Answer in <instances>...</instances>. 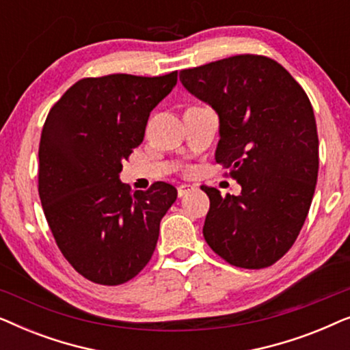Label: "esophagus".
Listing matches in <instances>:
<instances>
[{
	"label": "esophagus",
	"mask_w": 350,
	"mask_h": 350,
	"mask_svg": "<svg viewBox=\"0 0 350 350\" xmlns=\"http://www.w3.org/2000/svg\"><path fill=\"white\" fill-rule=\"evenodd\" d=\"M193 189L194 188L191 185H180L178 189H176V191H178V198H185V196L189 194Z\"/></svg>",
	"instance_id": "esophagus-1"
}]
</instances>
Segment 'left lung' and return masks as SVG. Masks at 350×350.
<instances>
[{"label": "left lung", "instance_id": "8db88e82", "mask_svg": "<svg viewBox=\"0 0 350 350\" xmlns=\"http://www.w3.org/2000/svg\"><path fill=\"white\" fill-rule=\"evenodd\" d=\"M180 81L218 114L215 159L242 188L239 196H221L202 186L210 199L205 242L232 266L274 265L298 237L317 183L319 137L308 95L262 55L183 70Z\"/></svg>", "mask_w": 350, "mask_h": 350}]
</instances>
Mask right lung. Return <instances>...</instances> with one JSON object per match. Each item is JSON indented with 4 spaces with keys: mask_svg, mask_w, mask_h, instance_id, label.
I'll return each instance as SVG.
<instances>
[{
    "mask_svg": "<svg viewBox=\"0 0 350 350\" xmlns=\"http://www.w3.org/2000/svg\"><path fill=\"white\" fill-rule=\"evenodd\" d=\"M175 85L176 71L85 78L47 114L38 154L42 210L60 252L95 284L121 285L148 265L176 200L164 181L132 196L119 180L150 113Z\"/></svg>",
    "mask_w": 350,
    "mask_h": 350,
    "instance_id": "1",
    "label": "right lung"
}]
</instances>
